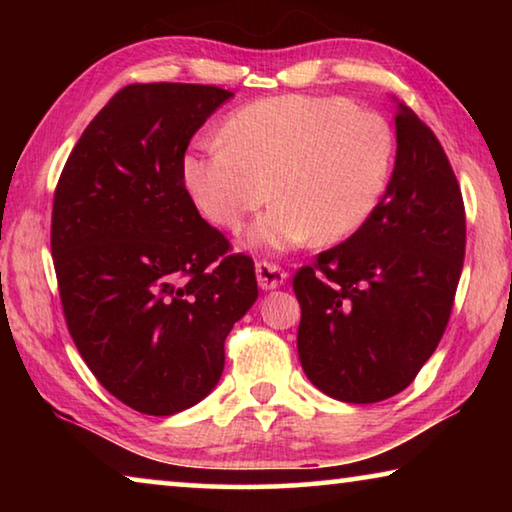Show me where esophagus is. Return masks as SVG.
Here are the masks:
<instances>
[{"label":"esophagus","mask_w":512,"mask_h":512,"mask_svg":"<svg viewBox=\"0 0 512 512\" xmlns=\"http://www.w3.org/2000/svg\"><path fill=\"white\" fill-rule=\"evenodd\" d=\"M255 273H257V284L262 291H273L287 282V273L271 262H259L255 266Z\"/></svg>","instance_id":"34e87169"}]
</instances>
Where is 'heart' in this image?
<instances>
[{
	"label": "heart",
	"instance_id": "b5f03b06",
	"mask_svg": "<svg viewBox=\"0 0 512 512\" xmlns=\"http://www.w3.org/2000/svg\"><path fill=\"white\" fill-rule=\"evenodd\" d=\"M221 135L223 142L187 151V194L225 230H239L271 194L280 198L248 232L250 246L271 253L314 237L323 244L352 237L375 214L391 178V126L341 97L259 99L232 112Z\"/></svg>",
	"mask_w": 512,
	"mask_h": 512
}]
</instances>
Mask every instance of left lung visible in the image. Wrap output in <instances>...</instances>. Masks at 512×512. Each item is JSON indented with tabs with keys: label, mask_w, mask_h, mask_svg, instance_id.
<instances>
[{
	"label": "left lung",
	"mask_w": 512,
	"mask_h": 512,
	"mask_svg": "<svg viewBox=\"0 0 512 512\" xmlns=\"http://www.w3.org/2000/svg\"><path fill=\"white\" fill-rule=\"evenodd\" d=\"M395 108V169L375 214L293 277L302 370L350 404L411 384L438 348L463 271L461 187L431 128Z\"/></svg>",
	"instance_id": "1"
}]
</instances>
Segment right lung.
I'll list each match as a JSON object with an SVG mask.
<instances>
[{"label": "right lung", "instance_id": "right-lung-1", "mask_svg": "<svg viewBox=\"0 0 512 512\" xmlns=\"http://www.w3.org/2000/svg\"><path fill=\"white\" fill-rule=\"evenodd\" d=\"M232 97L216 85H126L56 187L51 255L69 334L101 386L146 415L212 393L225 336L257 300L253 259L228 255L183 183L189 140Z\"/></svg>", "mask_w": 512, "mask_h": 512}]
</instances>
